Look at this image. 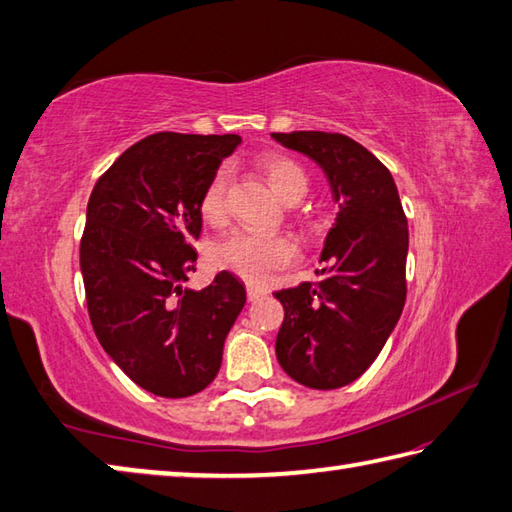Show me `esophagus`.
Returning <instances> with one entry per match:
<instances>
[{
	"label": "esophagus",
	"mask_w": 512,
	"mask_h": 512,
	"mask_svg": "<svg viewBox=\"0 0 512 512\" xmlns=\"http://www.w3.org/2000/svg\"><path fill=\"white\" fill-rule=\"evenodd\" d=\"M246 293H248V302H257V299H262L268 290L262 286H255V284H248L246 286Z\"/></svg>",
	"instance_id": "34e87169"
}]
</instances>
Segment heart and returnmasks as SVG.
I'll return each instance as SVG.
<instances>
[{
    "instance_id": "1",
    "label": "heart",
    "mask_w": 512,
    "mask_h": 512,
    "mask_svg": "<svg viewBox=\"0 0 512 512\" xmlns=\"http://www.w3.org/2000/svg\"><path fill=\"white\" fill-rule=\"evenodd\" d=\"M264 170L270 186L275 193L288 202L290 197L304 195L308 188V177L304 168L295 159L284 155H270L259 162ZM226 186L228 175L226 170H217L210 179L199 210L210 224L222 222L226 217ZM297 257V248L284 235H264L250 233V230H237L228 237L219 239L213 248V259L217 266L233 270L235 275L248 279V282H262L275 268L288 266Z\"/></svg>"
}]
</instances>
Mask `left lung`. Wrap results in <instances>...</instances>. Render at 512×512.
<instances>
[{
    "instance_id": "left-lung-1",
    "label": "left lung",
    "mask_w": 512,
    "mask_h": 512,
    "mask_svg": "<svg viewBox=\"0 0 512 512\" xmlns=\"http://www.w3.org/2000/svg\"><path fill=\"white\" fill-rule=\"evenodd\" d=\"M270 137L322 168L337 204L317 282L275 293L284 306L277 362L302 386L342 388L366 373L402 317L408 255L404 208L393 175L355 139L322 130Z\"/></svg>"
}]
</instances>
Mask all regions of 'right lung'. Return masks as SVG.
Returning a JSON list of instances; mask_svg holds the SVG:
<instances>
[{"mask_svg":"<svg viewBox=\"0 0 512 512\" xmlns=\"http://www.w3.org/2000/svg\"><path fill=\"white\" fill-rule=\"evenodd\" d=\"M239 135L157 133L99 177L79 246L99 344L126 377L159 397H190L219 373L226 335L246 304L239 279L184 286L195 270L202 195Z\"/></svg>","mask_w":512,"mask_h":512,"instance_id":"add662e5","label":"right lung"}]
</instances>
